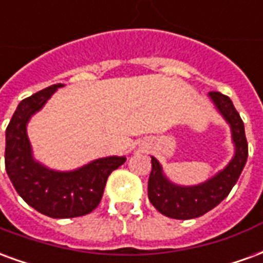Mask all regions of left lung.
Instances as JSON below:
<instances>
[{
  "instance_id": "8db88e82",
  "label": "left lung",
  "mask_w": 263,
  "mask_h": 263,
  "mask_svg": "<svg viewBox=\"0 0 263 263\" xmlns=\"http://www.w3.org/2000/svg\"><path fill=\"white\" fill-rule=\"evenodd\" d=\"M209 97L215 109L230 125L234 156L226 167L217 172L214 176L193 186H182L169 180L159 160L151 156L152 172L148 182L149 201L166 217L190 220L209 213L228 196L247 163L248 143L245 138V128L234 104L230 97L218 91L209 92Z\"/></svg>"
}]
</instances>
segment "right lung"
<instances>
[{"label": "right lung", "instance_id": "right-lung-1", "mask_svg": "<svg viewBox=\"0 0 263 263\" xmlns=\"http://www.w3.org/2000/svg\"><path fill=\"white\" fill-rule=\"evenodd\" d=\"M53 84L22 100L5 131V169L15 190L31 207L52 218H73L88 214L103 197L111 172L125 156L98 158L73 171H54L35 159L28 122L45 107L58 88Z\"/></svg>", "mask_w": 263, "mask_h": 263}]
</instances>
